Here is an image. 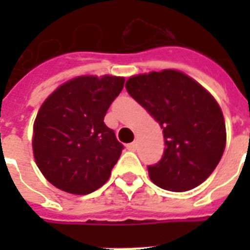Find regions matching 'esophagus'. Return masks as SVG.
I'll return each mask as SVG.
<instances>
[{
  "instance_id": "34e87169",
  "label": "esophagus",
  "mask_w": 250,
  "mask_h": 250,
  "mask_svg": "<svg viewBox=\"0 0 250 250\" xmlns=\"http://www.w3.org/2000/svg\"><path fill=\"white\" fill-rule=\"evenodd\" d=\"M136 146H137L136 143H131V144L127 145V149H128V150H131V152H133V150H136Z\"/></svg>"
}]
</instances>
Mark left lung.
I'll return each mask as SVG.
<instances>
[{
    "mask_svg": "<svg viewBox=\"0 0 250 250\" xmlns=\"http://www.w3.org/2000/svg\"><path fill=\"white\" fill-rule=\"evenodd\" d=\"M125 89L164 128V156L148 166L152 182L171 192L205 182L226 146L225 118L215 98L176 70L131 76Z\"/></svg>",
    "mask_w": 250,
    "mask_h": 250,
    "instance_id": "1",
    "label": "left lung"
}]
</instances>
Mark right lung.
Returning <instances> with one entry per match:
<instances>
[{
	"label": "right lung",
	"mask_w": 250,
	"mask_h": 250,
	"mask_svg": "<svg viewBox=\"0 0 250 250\" xmlns=\"http://www.w3.org/2000/svg\"><path fill=\"white\" fill-rule=\"evenodd\" d=\"M123 85L121 76H78L41 105L33 125V157L53 186L88 194L107 182L123 145L104 118Z\"/></svg>",
	"instance_id": "1"
}]
</instances>
